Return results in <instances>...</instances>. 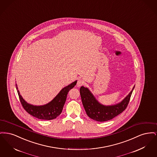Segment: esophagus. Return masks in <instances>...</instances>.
<instances>
[{"instance_id": "esophagus-1", "label": "esophagus", "mask_w": 157, "mask_h": 157, "mask_svg": "<svg viewBox=\"0 0 157 157\" xmlns=\"http://www.w3.org/2000/svg\"><path fill=\"white\" fill-rule=\"evenodd\" d=\"M83 83H84V81H83V80H82V79H79L78 81V82H77V86L78 87H80V86H81L82 85H83Z\"/></svg>"}]
</instances>
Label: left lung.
Wrapping results in <instances>:
<instances>
[{
    "label": "left lung",
    "instance_id": "left-lung-1",
    "mask_svg": "<svg viewBox=\"0 0 157 157\" xmlns=\"http://www.w3.org/2000/svg\"><path fill=\"white\" fill-rule=\"evenodd\" d=\"M134 88L135 85L127 97L119 103L105 105L98 101L88 88L82 86L80 88L82 104L90 118L99 122L112 120L126 109Z\"/></svg>",
    "mask_w": 157,
    "mask_h": 157
}]
</instances>
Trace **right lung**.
Here are the masks:
<instances>
[{"label":"right lung","mask_w":157,"mask_h":157,"mask_svg":"<svg viewBox=\"0 0 157 157\" xmlns=\"http://www.w3.org/2000/svg\"><path fill=\"white\" fill-rule=\"evenodd\" d=\"M76 83L77 81H75L62 88L51 102L43 105H33L28 103L20 94L17 84H16V88L20 101L26 112L38 119L51 120L56 118L61 113L67 99V93L75 86Z\"/></svg>","instance_id":"1"}]
</instances>
